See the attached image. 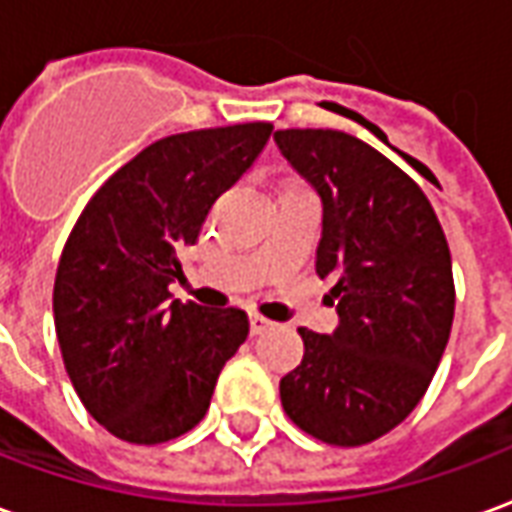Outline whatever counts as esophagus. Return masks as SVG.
I'll return each instance as SVG.
<instances>
[{"instance_id":"34e87169","label":"esophagus","mask_w":512,"mask_h":512,"mask_svg":"<svg viewBox=\"0 0 512 512\" xmlns=\"http://www.w3.org/2000/svg\"><path fill=\"white\" fill-rule=\"evenodd\" d=\"M270 327H272L270 319H264V316H259V313H251V335L267 333Z\"/></svg>"}]
</instances>
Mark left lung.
<instances>
[{"label":"left lung","mask_w":512,"mask_h":512,"mask_svg":"<svg viewBox=\"0 0 512 512\" xmlns=\"http://www.w3.org/2000/svg\"><path fill=\"white\" fill-rule=\"evenodd\" d=\"M322 201L316 272L335 281L338 327H300L302 363L281 404L327 445L374 442L420 404L453 327V261L431 201L382 152L341 130H278Z\"/></svg>","instance_id":"8db88e82"}]
</instances>
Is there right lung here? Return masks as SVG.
I'll return each instance as SVG.
<instances>
[{"mask_svg": "<svg viewBox=\"0 0 512 512\" xmlns=\"http://www.w3.org/2000/svg\"><path fill=\"white\" fill-rule=\"evenodd\" d=\"M270 133V122H248L160 138L92 196L67 237L54 281L62 360L87 412L125 442L160 445L199 425L248 338L245 311L179 302L169 283L179 248L199 240Z\"/></svg>", "mask_w": 512, "mask_h": 512, "instance_id": "1", "label": "right lung"}]
</instances>
